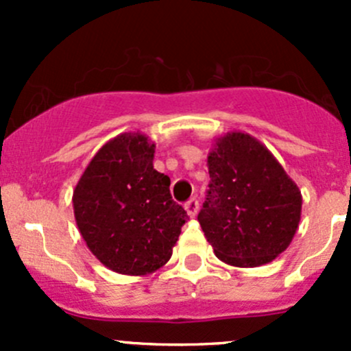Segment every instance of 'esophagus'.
Wrapping results in <instances>:
<instances>
[{"mask_svg": "<svg viewBox=\"0 0 351 351\" xmlns=\"http://www.w3.org/2000/svg\"><path fill=\"white\" fill-rule=\"evenodd\" d=\"M185 210H186V214L190 215V217H195V215L198 214V200H197V198H190V200L186 202Z\"/></svg>", "mask_w": 351, "mask_h": 351, "instance_id": "esophagus-1", "label": "esophagus"}]
</instances>
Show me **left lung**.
Masks as SVG:
<instances>
[{"instance_id":"obj_1","label":"left lung","mask_w":351,"mask_h":351,"mask_svg":"<svg viewBox=\"0 0 351 351\" xmlns=\"http://www.w3.org/2000/svg\"><path fill=\"white\" fill-rule=\"evenodd\" d=\"M198 214L205 238L226 265H267L289 247L302 212L299 186L265 144L241 130L215 137Z\"/></svg>"}]
</instances>
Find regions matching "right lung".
<instances>
[{
    "mask_svg": "<svg viewBox=\"0 0 351 351\" xmlns=\"http://www.w3.org/2000/svg\"><path fill=\"white\" fill-rule=\"evenodd\" d=\"M156 144L122 132L88 162L73 192L77 229L108 270L144 277L165 267L186 212L169 193V178L153 166Z\"/></svg>",
    "mask_w": 351,
    "mask_h": 351,
    "instance_id": "right-lung-1",
    "label": "right lung"
}]
</instances>
